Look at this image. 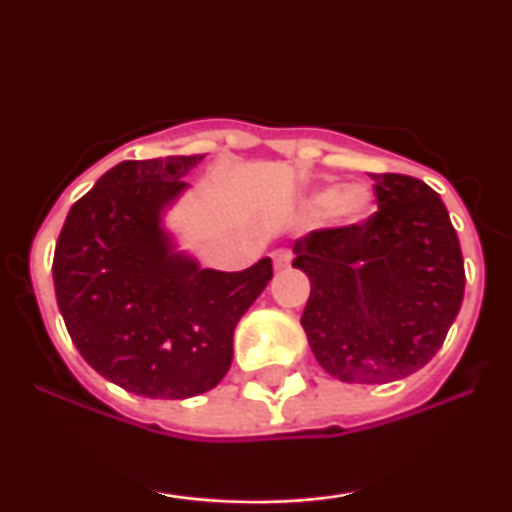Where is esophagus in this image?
<instances>
[{"label":"esophagus","mask_w":512,"mask_h":512,"mask_svg":"<svg viewBox=\"0 0 512 512\" xmlns=\"http://www.w3.org/2000/svg\"><path fill=\"white\" fill-rule=\"evenodd\" d=\"M272 262H274L276 272H279V269H286V267H289V262H291V250H286V248L274 250L272 252Z\"/></svg>","instance_id":"esophagus-1"}]
</instances>
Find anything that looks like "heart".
Returning a JSON list of instances; mask_svg holds the SVG:
<instances>
[{
    "label": "heart",
    "instance_id": "b5f03b06",
    "mask_svg": "<svg viewBox=\"0 0 512 512\" xmlns=\"http://www.w3.org/2000/svg\"><path fill=\"white\" fill-rule=\"evenodd\" d=\"M313 204L325 209L334 223L354 226L373 211V192L366 185L322 187L313 195Z\"/></svg>",
    "mask_w": 512,
    "mask_h": 512
}]
</instances>
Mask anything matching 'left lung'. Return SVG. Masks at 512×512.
<instances>
[{
  "label": "left lung",
  "instance_id": "obj_1",
  "mask_svg": "<svg viewBox=\"0 0 512 512\" xmlns=\"http://www.w3.org/2000/svg\"><path fill=\"white\" fill-rule=\"evenodd\" d=\"M375 180L378 214L293 245L310 279L301 315L322 368L342 383L383 385L424 368L460 313V240L438 192L409 175Z\"/></svg>",
  "mask_w": 512,
  "mask_h": 512
}]
</instances>
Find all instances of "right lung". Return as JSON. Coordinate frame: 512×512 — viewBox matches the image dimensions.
<instances>
[{"label":"right lung","mask_w":512,"mask_h":512,"mask_svg":"<svg viewBox=\"0 0 512 512\" xmlns=\"http://www.w3.org/2000/svg\"><path fill=\"white\" fill-rule=\"evenodd\" d=\"M207 154L122 161L69 209L52 262L55 296L84 361L122 390L187 399L221 383L233 332L272 279L199 267L166 228Z\"/></svg>","instance_id":"right-lung-1"}]
</instances>
